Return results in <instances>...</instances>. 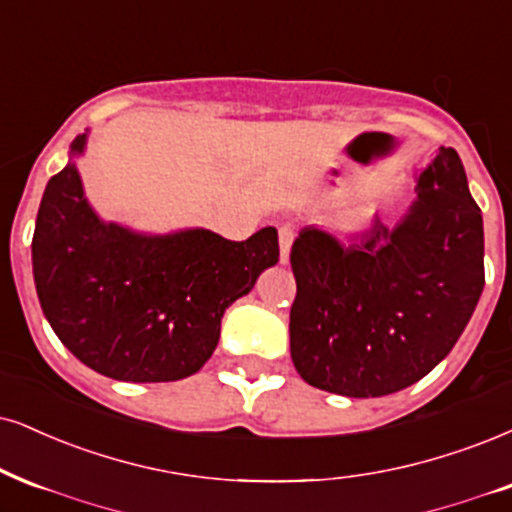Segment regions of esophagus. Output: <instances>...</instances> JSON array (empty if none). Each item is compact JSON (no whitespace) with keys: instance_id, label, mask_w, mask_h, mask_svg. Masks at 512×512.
Wrapping results in <instances>:
<instances>
[{"instance_id":"esophagus-1","label":"esophagus","mask_w":512,"mask_h":512,"mask_svg":"<svg viewBox=\"0 0 512 512\" xmlns=\"http://www.w3.org/2000/svg\"><path fill=\"white\" fill-rule=\"evenodd\" d=\"M277 239H280V261L282 263H289V249H292V242H294V225H280V230H277Z\"/></svg>"}]
</instances>
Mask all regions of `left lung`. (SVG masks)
<instances>
[{
    "label": "left lung",
    "instance_id": "obj_1",
    "mask_svg": "<svg viewBox=\"0 0 512 512\" xmlns=\"http://www.w3.org/2000/svg\"><path fill=\"white\" fill-rule=\"evenodd\" d=\"M396 225L375 218L339 239L308 225L294 239L289 313L294 368L351 399L415 384L449 356L484 289L482 211L456 149L439 147Z\"/></svg>",
    "mask_w": 512,
    "mask_h": 512
}]
</instances>
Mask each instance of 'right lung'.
Masks as SVG:
<instances>
[{"instance_id":"obj_1","label":"right lung","mask_w":512,"mask_h":512,"mask_svg":"<svg viewBox=\"0 0 512 512\" xmlns=\"http://www.w3.org/2000/svg\"><path fill=\"white\" fill-rule=\"evenodd\" d=\"M85 144L82 132L71 159ZM277 258L275 227L230 242L201 227L142 235L104 223L75 161L47 182L33 235L44 318L78 361L121 382H175L201 370L225 308Z\"/></svg>"}]
</instances>
